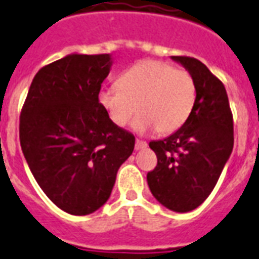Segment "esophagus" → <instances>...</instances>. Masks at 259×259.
I'll return each instance as SVG.
<instances>
[{
  "mask_svg": "<svg viewBox=\"0 0 259 259\" xmlns=\"http://www.w3.org/2000/svg\"><path fill=\"white\" fill-rule=\"evenodd\" d=\"M147 143L145 141H141V140H136V149L139 151V149H144L147 148Z\"/></svg>",
  "mask_w": 259,
  "mask_h": 259,
  "instance_id": "34e87169",
  "label": "esophagus"
}]
</instances>
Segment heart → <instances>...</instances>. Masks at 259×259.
Here are the masks:
<instances>
[{
  "instance_id": "1",
  "label": "heart",
  "mask_w": 259,
  "mask_h": 259,
  "mask_svg": "<svg viewBox=\"0 0 259 259\" xmlns=\"http://www.w3.org/2000/svg\"><path fill=\"white\" fill-rule=\"evenodd\" d=\"M99 103L115 126L123 127L136 112L133 129L168 135L183 126L196 103V85L185 70L158 60L140 61L123 71L118 85L101 88Z\"/></svg>"
}]
</instances>
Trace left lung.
Instances as JSON below:
<instances>
[{
    "instance_id": "left-lung-1",
    "label": "left lung",
    "mask_w": 259,
    "mask_h": 259,
    "mask_svg": "<svg viewBox=\"0 0 259 259\" xmlns=\"http://www.w3.org/2000/svg\"><path fill=\"white\" fill-rule=\"evenodd\" d=\"M171 59L192 75L196 103L177 132L149 143L158 164L147 174V181L160 204L188 212L208 198L231 156L233 119L225 86L202 61L187 56Z\"/></svg>"
}]
</instances>
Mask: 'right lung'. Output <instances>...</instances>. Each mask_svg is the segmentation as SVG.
<instances>
[{
  "label": "right lung",
  "mask_w": 259,
  "mask_h": 259,
  "mask_svg": "<svg viewBox=\"0 0 259 259\" xmlns=\"http://www.w3.org/2000/svg\"><path fill=\"white\" fill-rule=\"evenodd\" d=\"M111 55H67L42 67L20 114V145L38 185L72 215L92 214L114 188L135 136L115 126L99 103Z\"/></svg>",
  "instance_id": "1"
}]
</instances>
